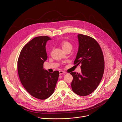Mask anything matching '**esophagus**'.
Instances as JSON below:
<instances>
[{"label":"esophagus","mask_w":122,"mask_h":122,"mask_svg":"<svg viewBox=\"0 0 122 122\" xmlns=\"http://www.w3.org/2000/svg\"><path fill=\"white\" fill-rule=\"evenodd\" d=\"M59 72H60V75H62V74H66V73L64 71H59Z\"/></svg>","instance_id":"34e87169"}]
</instances>
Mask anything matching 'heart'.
<instances>
[{"instance_id":"b5f03b06","label":"heart","mask_w":122,"mask_h":122,"mask_svg":"<svg viewBox=\"0 0 122 122\" xmlns=\"http://www.w3.org/2000/svg\"><path fill=\"white\" fill-rule=\"evenodd\" d=\"M60 45L64 51H65L67 50L71 51V50L72 49V44L70 42H69L67 41H65V40L62 41L60 43Z\"/></svg>"}]
</instances>
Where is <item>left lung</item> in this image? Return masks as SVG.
Masks as SVG:
<instances>
[{
    "instance_id": "left-lung-1",
    "label": "left lung",
    "mask_w": 122,
    "mask_h": 122,
    "mask_svg": "<svg viewBox=\"0 0 122 122\" xmlns=\"http://www.w3.org/2000/svg\"><path fill=\"white\" fill-rule=\"evenodd\" d=\"M78 50L74 64L81 65V72H71L72 91L81 96L92 93L99 86L103 76L104 61L101 48L94 38L82 34L77 36Z\"/></svg>"
}]
</instances>
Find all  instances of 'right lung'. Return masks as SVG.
Returning <instances> with one entry per match:
<instances>
[{
  "label": "right lung",
  "instance_id": "add662e5",
  "mask_svg": "<svg viewBox=\"0 0 122 122\" xmlns=\"http://www.w3.org/2000/svg\"><path fill=\"white\" fill-rule=\"evenodd\" d=\"M51 39L47 36L33 38L22 48L18 60L21 84L31 95L40 100H45L53 93L59 76V71L51 73L43 67L47 58L46 43Z\"/></svg>",
  "mask_w": 122,
  "mask_h": 122
}]
</instances>
